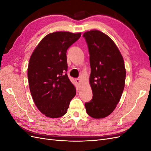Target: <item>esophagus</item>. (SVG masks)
Returning a JSON list of instances; mask_svg holds the SVG:
<instances>
[{
	"label": "esophagus",
	"instance_id": "obj_1",
	"mask_svg": "<svg viewBox=\"0 0 151 151\" xmlns=\"http://www.w3.org/2000/svg\"><path fill=\"white\" fill-rule=\"evenodd\" d=\"M76 83H77V84H80V82H81V81H80V79H76Z\"/></svg>",
	"mask_w": 151,
	"mask_h": 151
}]
</instances>
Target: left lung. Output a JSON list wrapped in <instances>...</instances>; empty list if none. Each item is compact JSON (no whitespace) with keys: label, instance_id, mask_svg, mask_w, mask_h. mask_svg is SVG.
Wrapping results in <instances>:
<instances>
[{"label":"left lung","instance_id":"1","mask_svg":"<svg viewBox=\"0 0 151 151\" xmlns=\"http://www.w3.org/2000/svg\"><path fill=\"white\" fill-rule=\"evenodd\" d=\"M89 53L90 85L93 98L85 103L94 118L108 116L115 109L125 87L126 71L122 55L113 41L98 30L84 33Z\"/></svg>","mask_w":151,"mask_h":151}]
</instances>
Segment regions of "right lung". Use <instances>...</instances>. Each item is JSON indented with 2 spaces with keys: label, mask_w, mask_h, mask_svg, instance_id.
Returning a JSON list of instances; mask_svg holds the SVG:
<instances>
[{
  "label": "right lung",
  "mask_w": 151,
  "mask_h": 151,
  "mask_svg": "<svg viewBox=\"0 0 151 151\" xmlns=\"http://www.w3.org/2000/svg\"><path fill=\"white\" fill-rule=\"evenodd\" d=\"M81 35L67 31L50 33L31 55L28 68L30 92L36 107L47 117L64 115L76 94L67 74L66 53Z\"/></svg>",
  "instance_id": "right-lung-1"
}]
</instances>
